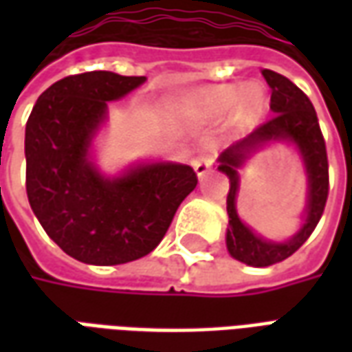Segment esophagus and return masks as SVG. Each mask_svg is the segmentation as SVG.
I'll use <instances>...</instances> for the list:
<instances>
[{
    "instance_id": "esophagus-1",
    "label": "esophagus",
    "mask_w": 352,
    "mask_h": 352,
    "mask_svg": "<svg viewBox=\"0 0 352 352\" xmlns=\"http://www.w3.org/2000/svg\"><path fill=\"white\" fill-rule=\"evenodd\" d=\"M211 168H213V158L209 154H201L194 160V171H196L198 179H204L211 171Z\"/></svg>"
}]
</instances>
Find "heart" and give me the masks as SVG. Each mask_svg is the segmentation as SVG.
<instances>
[{
	"instance_id": "obj_1",
	"label": "heart",
	"mask_w": 352,
	"mask_h": 352,
	"mask_svg": "<svg viewBox=\"0 0 352 352\" xmlns=\"http://www.w3.org/2000/svg\"><path fill=\"white\" fill-rule=\"evenodd\" d=\"M264 90L258 85H221L209 92L183 101L179 107L192 120H217L232 111V118L239 124L251 122L264 109Z\"/></svg>"
}]
</instances>
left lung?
Here are the masks:
<instances>
[{
    "instance_id": "1",
    "label": "left lung",
    "mask_w": 352,
    "mask_h": 352,
    "mask_svg": "<svg viewBox=\"0 0 352 352\" xmlns=\"http://www.w3.org/2000/svg\"><path fill=\"white\" fill-rule=\"evenodd\" d=\"M265 82L272 88L270 109L273 116L252 130L249 135L226 146L219 154V171L230 179L226 198L228 230L226 249L232 258L252 267H265L288 258L302 247L320 221L328 198V158L318 118L309 98L292 80L272 69H262ZM275 142H287L302 160L308 179V198L300 226L287 240H272L251 229L236 213L239 171L260 150Z\"/></svg>"
}]
</instances>
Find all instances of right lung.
<instances>
[{"label":"right lung","instance_id":"1","mask_svg":"<svg viewBox=\"0 0 352 352\" xmlns=\"http://www.w3.org/2000/svg\"><path fill=\"white\" fill-rule=\"evenodd\" d=\"M146 77L113 72L72 75L35 101L26 124V192L43 230L72 258L90 265L138 260L160 243L198 179L190 166L138 160L116 173L98 166L96 139L109 101Z\"/></svg>","mask_w":352,"mask_h":352}]
</instances>
